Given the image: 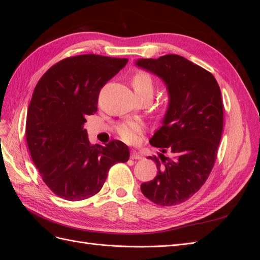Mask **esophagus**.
Wrapping results in <instances>:
<instances>
[{"label": "esophagus", "mask_w": 260, "mask_h": 260, "mask_svg": "<svg viewBox=\"0 0 260 260\" xmlns=\"http://www.w3.org/2000/svg\"><path fill=\"white\" fill-rule=\"evenodd\" d=\"M131 159H142V155H141L139 152L137 151H131V155H130Z\"/></svg>", "instance_id": "esophagus-1"}]
</instances>
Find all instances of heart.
Segmentation results:
<instances>
[{
  "instance_id": "obj_1",
  "label": "heart",
  "mask_w": 260,
  "mask_h": 260,
  "mask_svg": "<svg viewBox=\"0 0 260 260\" xmlns=\"http://www.w3.org/2000/svg\"><path fill=\"white\" fill-rule=\"evenodd\" d=\"M132 86L137 96H149L153 99L155 84L151 75L145 72H139L132 79ZM116 131L124 142L135 143L139 136L144 131V125L139 121H127L117 124Z\"/></svg>"
}]
</instances>
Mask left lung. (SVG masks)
I'll use <instances>...</instances> for the list:
<instances>
[{
  "label": "left lung",
  "mask_w": 260,
  "mask_h": 260,
  "mask_svg": "<svg viewBox=\"0 0 260 260\" xmlns=\"http://www.w3.org/2000/svg\"><path fill=\"white\" fill-rule=\"evenodd\" d=\"M136 64L161 78L169 93L161 127L149 140L161 149L159 157H148L157 176L141 184V191L157 205H178L200 190L215 165L223 128L221 92L214 76L180 55Z\"/></svg>",
  "instance_id": "left-lung-1"
}]
</instances>
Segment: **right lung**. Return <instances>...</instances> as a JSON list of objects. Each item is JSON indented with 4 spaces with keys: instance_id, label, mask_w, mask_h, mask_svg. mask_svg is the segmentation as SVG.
<instances>
[{
    "instance_id": "1",
    "label": "right lung",
    "mask_w": 260,
    "mask_h": 260,
    "mask_svg": "<svg viewBox=\"0 0 260 260\" xmlns=\"http://www.w3.org/2000/svg\"><path fill=\"white\" fill-rule=\"evenodd\" d=\"M127 62L77 55L53 65L36 85L27 112V144L44 183L61 199L75 202L95 195L109 168L129 159L121 141L92 144L83 128L84 117L98 111L101 89Z\"/></svg>"
}]
</instances>
